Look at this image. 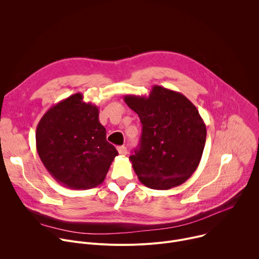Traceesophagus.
Listing matches in <instances>:
<instances>
[{
  "label": "esophagus",
  "mask_w": 259,
  "mask_h": 259,
  "mask_svg": "<svg viewBox=\"0 0 259 259\" xmlns=\"http://www.w3.org/2000/svg\"><path fill=\"white\" fill-rule=\"evenodd\" d=\"M117 150H118L119 154H120V155H122V156H125V155L127 154V147H126V146H124V145L118 146V147H117Z\"/></svg>",
  "instance_id": "obj_1"
}]
</instances>
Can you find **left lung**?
I'll return each mask as SVG.
<instances>
[{"label": "left lung", "mask_w": 259, "mask_h": 259, "mask_svg": "<svg viewBox=\"0 0 259 259\" xmlns=\"http://www.w3.org/2000/svg\"><path fill=\"white\" fill-rule=\"evenodd\" d=\"M126 104L142 124L140 143L130 156L145 187L170 190L196 171L206 142V125L183 94L154 86L149 97L125 95Z\"/></svg>", "instance_id": "obj_1"}]
</instances>
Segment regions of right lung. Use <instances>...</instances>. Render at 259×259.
I'll list each match as a JSON object with an SVG mask.
<instances>
[{"mask_svg": "<svg viewBox=\"0 0 259 259\" xmlns=\"http://www.w3.org/2000/svg\"><path fill=\"white\" fill-rule=\"evenodd\" d=\"M98 116V107L76 93L51 106L36 126L35 144L42 163L68 189L97 187L118 156L116 147L106 141Z\"/></svg>", "mask_w": 259, "mask_h": 259, "instance_id": "obj_1", "label": "right lung"}]
</instances>
